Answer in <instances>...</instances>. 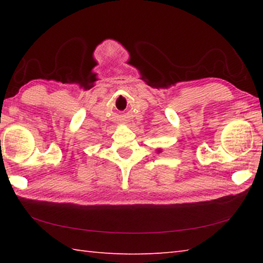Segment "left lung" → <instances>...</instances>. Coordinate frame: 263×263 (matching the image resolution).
<instances>
[{
  "instance_id": "left-lung-1",
  "label": "left lung",
  "mask_w": 263,
  "mask_h": 263,
  "mask_svg": "<svg viewBox=\"0 0 263 263\" xmlns=\"http://www.w3.org/2000/svg\"><path fill=\"white\" fill-rule=\"evenodd\" d=\"M157 152H158V153H161L162 151H161V148H158V149H157Z\"/></svg>"
}]
</instances>
